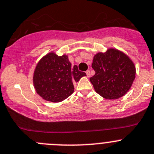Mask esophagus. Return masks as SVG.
<instances>
[{
    "instance_id": "obj_1",
    "label": "esophagus",
    "mask_w": 154,
    "mask_h": 154,
    "mask_svg": "<svg viewBox=\"0 0 154 154\" xmlns=\"http://www.w3.org/2000/svg\"><path fill=\"white\" fill-rule=\"evenodd\" d=\"M86 74H87V77H90V70H87V72H86Z\"/></svg>"
}]
</instances>
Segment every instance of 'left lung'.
<instances>
[{
	"label": "left lung",
	"instance_id": "left-lung-1",
	"mask_svg": "<svg viewBox=\"0 0 154 154\" xmlns=\"http://www.w3.org/2000/svg\"><path fill=\"white\" fill-rule=\"evenodd\" d=\"M94 76L90 80L95 91L103 98L116 100L130 90L135 78L136 69L130 57L122 51L110 48L93 57Z\"/></svg>",
	"mask_w": 154,
	"mask_h": 154
}]
</instances>
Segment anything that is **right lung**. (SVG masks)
Instances as JSON below:
<instances>
[{
  "instance_id": "obj_1",
  "label": "right lung",
  "mask_w": 154,
  "mask_h": 154,
  "mask_svg": "<svg viewBox=\"0 0 154 154\" xmlns=\"http://www.w3.org/2000/svg\"><path fill=\"white\" fill-rule=\"evenodd\" d=\"M86 73L71 67L68 56H58L51 51L40 59L33 73V85L36 93L45 100L52 103L63 101L74 93V84Z\"/></svg>"
}]
</instances>
